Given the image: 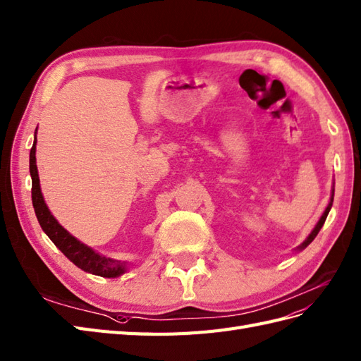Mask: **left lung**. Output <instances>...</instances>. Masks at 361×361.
I'll return each mask as SVG.
<instances>
[{
	"label": "left lung",
	"instance_id": "obj_1",
	"mask_svg": "<svg viewBox=\"0 0 361 361\" xmlns=\"http://www.w3.org/2000/svg\"><path fill=\"white\" fill-rule=\"evenodd\" d=\"M332 202H334V187H332V192H331V199H329V204H328V207L324 208V211H323V214H322V217L319 219V222H317V225H315L314 228H312V231L310 233V235L306 237V239L298 245V247L295 248V251H302V250H305L307 245H310L314 239H315V235L319 234V231L322 230V226H323V224H324V221H326V217H328V214H329V209H331V207H332Z\"/></svg>",
	"mask_w": 361,
	"mask_h": 361
}]
</instances>
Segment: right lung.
<instances>
[{
    "instance_id": "obj_1",
    "label": "right lung",
    "mask_w": 361,
    "mask_h": 361,
    "mask_svg": "<svg viewBox=\"0 0 361 361\" xmlns=\"http://www.w3.org/2000/svg\"><path fill=\"white\" fill-rule=\"evenodd\" d=\"M38 130V127H37ZM37 130H35V140L30 150V178H32V202L37 214L38 222L42 228V231L49 235V239L56 245V248L64 254V256L73 262L78 268H81L85 272H90L94 276L114 279L124 274L128 268V262L114 260L105 257L102 254L96 252L93 248L87 247L85 243L79 242L75 235L70 234L66 228L61 225L44 200V196L39 187L38 169H37Z\"/></svg>"
}]
</instances>
